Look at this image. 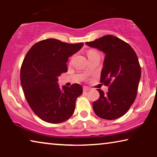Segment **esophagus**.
Returning <instances> with one entry per match:
<instances>
[{
    "label": "esophagus",
    "instance_id": "obj_1",
    "mask_svg": "<svg viewBox=\"0 0 157 157\" xmlns=\"http://www.w3.org/2000/svg\"><path fill=\"white\" fill-rule=\"evenodd\" d=\"M89 90H90V88H89L88 86H85L83 87V91H88Z\"/></svg>",
    "mask_w": 157,
    "mask_h": 157
}]
</instances>
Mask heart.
I'll use <instances>...</instances> for the list:
<instances>
[{
    "instance_id": "obj_1",
    "label": "heart",
    "mask_w": 157,
    "mask_h": 157,
    "mask_svg": "<svg viewBox=\"0 0 157 157\" xmlns=\"http://www.w3.org/2000/svg\"><path fill=\"white\" fill-rule=\"evenodd\" d=\"M95 52V51H93V50H91V51H90L89 52V54H90V53H91V52ZM88 54V55H89Z\"/></svg>"
}]
</instances>
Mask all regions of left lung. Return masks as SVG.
Listing matches in <instances>:
<instances>
[{
  "mask_svg": "<svg viewBox=\"0 0 157 157\" xmlns=\"http://www.w3.org/2000/svg\"><path fill=\"white\" fill-rule=\"evenodd\" d=\"M86 45L105 53L100 82L109 86L105 94L97 89L100 98L93 103L95 113L101 118L114 120L125 114L134 102L141 70L137 55L126 42L106 35Z\"/></svg>",
  "mask_w": 157,
  "mask_h": 157,
  "instance_id": "1",
  "label": "left lung"
}]
</instances>
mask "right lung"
Instances as JSON below:
<instances>
[{
    "instance_id": "obj_1",
    "label": "right lung",
    "mask_w": 157,
    "mask_h": 157,
    "mask_svg": "<svg viewBox=\"0 0 157 157\" xmlns=\"http://www.w3.org/2000/svg\"><path fill=\"white\" fill-rule=\"evenodd\" d=\"M83 46L48 39L33 45L25 55L21 68V86L30 107L41 120L60 123L73 114L83 89L79 84L60 88L58 78L67 72L68 57Z\"/></svg>"
}]
</instances>
